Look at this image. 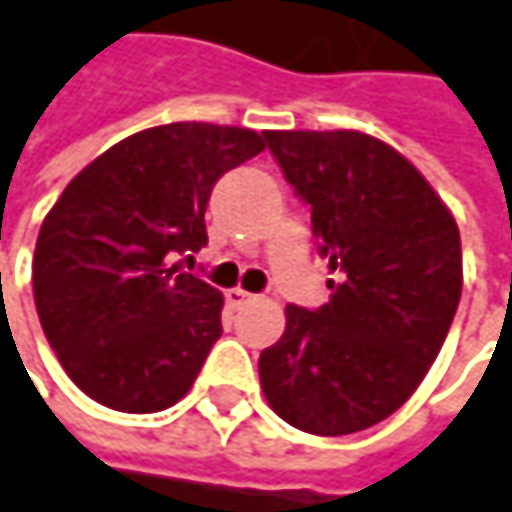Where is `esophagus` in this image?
Instances as JSON below:
<instances>
[{
    "label": "esophagus",
    "mask_w": 512,
    "mask_h": 512,
    "mask_svg": "<svg viewBox=\"0 0 512 512\" xmlns=\"http://www.w3.org/2000/svg\"><path fill=\"white\" fill-rule=\"evenodd\" d=\"M225 299H228V305H234V308H240V305H246V302H252L255 296H252L249 290H243V287H231V290H225Z\"/></svg>",
    "instance_id": "obj_1"
}]
</instances>
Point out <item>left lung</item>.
<instances>
[{
    "label": "left lung",
    "instance_id": "1",
    "mask_svg": "<svg viewBox=\"0 0 512 512\" xmlns=\"http://www.w3.org/2000/svg\"><path fill=\"white\" fill-rule=\"evenodd\" d=\"M311 207L317 252L338 272L326 305H287L260 353L266 403L290 427L347 436L397 412L427 376L462 293L460 228L421 171L356 130L263 133Z\"/></svg>",
    "mask_w": 512,
    "mask_h": 512
}]
</instances>
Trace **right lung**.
Returning <instances> with one entry per match:
<instances>
[{
  "instance_id": "add662e5",
  "label": "right lung",
  "mask_w": 512,
  "mask_h": 512,
  "mask_svg": "<svg viewBox=\"0 0 512 512\" xmlns=\"http://www.w3.org/2000/svg\"><path fill=\"white\" fill-rule=\"evenodd\" d=\"M263 151L219 124L142 130L85 165L35 246L32 287L67 376L118 412H159L195 382L222 338V293L168 257L207 246L216 180Z\"/></svg>"
}]
</instances>
